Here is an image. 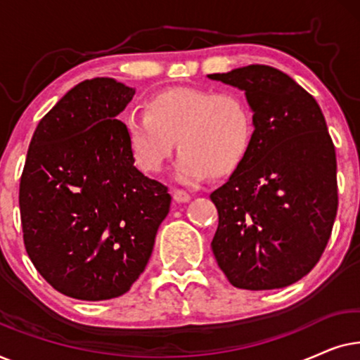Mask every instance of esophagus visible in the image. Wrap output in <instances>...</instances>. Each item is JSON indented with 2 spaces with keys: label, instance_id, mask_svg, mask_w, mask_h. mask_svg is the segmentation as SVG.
Wrapping results in <instances>:
<instances>
[{
  "label": "esophagus",
  "instance_id": "esophagus-1",
  "mask_svg": "<svg viewBox=\"0 0 360 360\" xmlns=\"http://www.w3.org/2000/svg\"><path fill=\"white\" fill-rule=\"evenodd\" d=\"M191 200L190 193H186L184 190H174V201L175 203H188Z\"/></svg>",
  "mask_w": 360,
  "mask_h": 360
}]
</instances>
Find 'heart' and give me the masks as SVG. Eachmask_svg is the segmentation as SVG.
I'll return each mask as SVG.
<instances>
[{
    "mask_svg": "<svg viewBox=\"0 0 360 360\" xmlns=\"http://www.w3.org/2000/svg\"><path fill=\"white\" fill-rule=\"evenodd\" d=\"M124 129L136 164L159 172L172 150L180 154L174 176L191 185L210 172L226 175L243 162L252 137V115L234 91L176 88L152 96L146 112H131Z\"/></svg>",
    "mask_w": 360,
    "mask_h": 360,
    "instance_id": "b5f03b06",
    "label": "heart"
}]
</instances>
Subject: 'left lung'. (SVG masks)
<instances>
[{"instance_id": "obj_1", "label": "left lung", "mask_w": 360, "mask_h": 360, "mask_svg": "<svg viewBox=\"0 0 360 360\" xmlns=\"http://www.w3.org/2000/svg\"><path fill=\"white\" fill-rule=\"evenodd\" d=\"M208 78L244 91L254 126L243 162L210 195L214 259L238 288L288 287L316 265L336 219V152L321 108L269 65Z\"/></svg>"}]
</instances>
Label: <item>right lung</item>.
Here are the masks:
<instances>
[{"mask_svg":"<svg viewBox=\"0 0 360 360\" xmlns=\"http://www.w3.org/2000/svg\"><path fill=\"white\" fill-rule=\"evenodd\" d=\"M134 90L85 80L39 121L19 185L29 259L57 292L101 302L139 278L169 214L167 186L136 169L124 122Z\"/></svg>","mask_w":360,"mask_h":360,"instance_id":"add662e5","label":"right lung"}]
</instances>
